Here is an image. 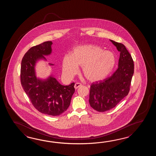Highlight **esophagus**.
<instances>
[{"label":"esophagus","mask_w":156,"mask_h":156,"mask_svg":"<svg viewBox=\"0 0 156 156\" xmlns=\"http://www.w3.org/2000/svg\"><path fill=\"white\" fill-rule=\"evenodd\" d=\"M82 86V84L81 83H76L75 84V86H74V87H75V89H77V88H79V87H80V86Z\"/></svg>","instance_id":"obj_1"}]
</instances>
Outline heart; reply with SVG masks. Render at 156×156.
<instances>
[{"instance_id":"1","label":"heart","mask_w":156,"mask_h":156,"mask_svg":"<svg viewBox=\"0 0 156 156\" xmlns=\"http://www.w3.org/2000/svg\"><path fill=\"white\" fill-rule=\"evenodd\" d=\"M116 57L108 51L95 44L79 46L73 49L71 55H66L62 61L63 75L71 78L77 73L79 66L87 79L93 81L106 78L116 65Z\"/></svg>"}]
</instances>
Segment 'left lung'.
<instances>
[{"instance_id":"1","label":"left lung","mask_w":156,"mask_h":156,"mask_svg":"<svg viewBox=\"0 0 156 156\" xmlns=\"http://www.w3.org/2000/svg\"><path fill=\"white\" fill-rule=\"evenodd\" d=\"M110 41L120 52L118 68L111 76L92 83L90 86V105L99 112L112 109L128 95L134 73V62L126 46Z\"/></svg>"}]
</instances>
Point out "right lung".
<instances>
[{
	"label": "right lung",
	"mask_w": 156,
	"mask_h": 156,
	"mask_svg": "<svg viewBox=\"0 0 156 156\" xmlns=\"http://www.w3.org/2000/svg\"><path fill=\"white\" fill-rule=\"evenodd\" d=\"M52 44L51 41L44 42L31 47L27 52L21 62L20 82L24 91L37 110L51 116H58L69 108L75 89V83L64 86L52 75L46 79L37 77V62L40 60L46 61L44 56L51 55Z\"/></svg>",
	"instance_id": "obj_1"
}]
</instances>
